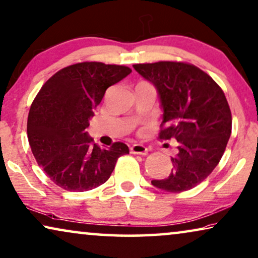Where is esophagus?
Here are the masks:
<instances>
[{"label":"esophagus","instance_id":"34e87169","mask_svg":"<svg viewBox=\"0 0 258 258\" xmlns=\"http://www.w3.org/2000/svg\"><path fill=\"white\" fill-rule=\"evenodd\" d=\"M130 151L132 154H139V155H147V154H148V148L145 147L144 145L131 146Z\"/></svg>","mask_w":258,"mask_h":258}]
</instances>
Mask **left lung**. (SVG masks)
Instances as JSON below:
<instances>
[{"mask_svg":"<svg viewBox=\"0 0 258 258\" xmlns=\"http://www.w3.org/2000/svg\"><path fill=\"white\" fill-rule=\"evenodd\" d=\"M133 68L159 94L163 111L160 139H176L178 144L170 175L152 184L167 192L190 190L218 166L232 133V113L224 91L190 63L160 61Z\"/></svg>","mask_w":258,"mask_h":258,"instance_id":"8db88e82","label":"left lung"}]
</instances>
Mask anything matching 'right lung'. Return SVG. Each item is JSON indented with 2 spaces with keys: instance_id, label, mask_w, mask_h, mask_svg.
<instances>
[{
  "instance_id": "1",
  "label": "right lung",
  "mask_w": 258,
  "mask_h": 258,
  "mask_svg": "<svg viewBox=\"0 0 258 258\" xmlns=\"http://www.w3.org/2000/svg\"><path fill=\"white\" fill-rule=\"evenodd\" d=\"M131 69L102 62H81L61 69L41 87L31 105L28 139L39 166L57 186L88 191L105 183L119 156L128 153L122 142L101 148L86 128L106 89Z\"/></svg>"
}]
</instances>
